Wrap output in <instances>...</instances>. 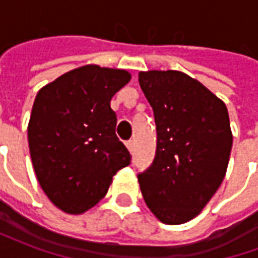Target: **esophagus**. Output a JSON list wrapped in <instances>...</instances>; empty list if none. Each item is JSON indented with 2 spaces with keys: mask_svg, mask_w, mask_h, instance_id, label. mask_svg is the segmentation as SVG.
<instances>
[{
  "mask_svg": "<svg viewBox=\"0 0 258 258\" xmlns=\"http://www.w3.org/2000/svg\"><path fill=\"white\" fill-rule=\"evenodd\" d=\"M125 146H127V149H128L130 152L134 151V142H133V141H131V140L125 142Z\"/></svg>",
  "mask_w": 258,
  "mask_h": 258,
  "instance_id": "34e87169",
  "label": "esophagus"
}]
</instances>
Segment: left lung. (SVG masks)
I'll return each instance as SVG.
<instances>
[{
	"label": "left lung",
	"instance_id": "left-lung-1",
	"mask_svg": "<svg viewBox=\"0 0 258 258\" xmlns=\"http://www.w3.org/2000/svg\"><path fill=\"white\" fill-rule=\"evenodd\" d=\"M153 109L156 155L138 174L152 213L177 225L199 214L225 177L232 133L225 103L198 80L177 70L138 76Z\"/></svg>",
	"mask_w": 258,
	"mask_h": 258
}]
</instances>
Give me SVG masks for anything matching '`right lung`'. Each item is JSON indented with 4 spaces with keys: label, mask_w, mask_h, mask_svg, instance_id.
<instances>
[{
    "label": "right lung",
    "mask_w": 258,
    "mask_h": 258,
    "mask_svg": "<svg viewBox=\"0 0 258 258\" xmlns=\"http://www.w3.org/2000/svg\"><path fill=\"white\" fill-rule=\"evenodd\" d=\"M128 72L88 64L38 91L27 128L37 179L49 200L69 214L84 213L106 195L131 155L116 135L113 95Z\"/></svg>",
    "instance_id": "add662e5"
}]
</instances>
